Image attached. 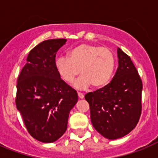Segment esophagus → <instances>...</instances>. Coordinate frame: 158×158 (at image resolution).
<instances>
[{"instance_id": "1", "label": "esophagus", "mask_w": 158, "mask_h": 158, "mask_svg": "<svg viewBox=\"0 0 158 158\" xmlns=\"http://www.w3.org/2000/svg\"><path fill=\"white\" fill-rule=\"evenodd\" d=\"M78 97H79V98H84V94L78 92Z\"/></svg>"}]
</instances>
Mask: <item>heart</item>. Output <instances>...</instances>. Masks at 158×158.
Returning <instances> with one entry per match:
<instances>
[{"instance_id": "obj_1", "label": "heart", "mask_w": 158, "mask_h": 158, "mask_svg": "<svg viewBox=\"0 0 158 158\" xmlns=\"http://www.w3.org/2000/svg\"><path fill=\"white\" fill-rule=\"evenodd\" d=\"M115 67V55L109 48L86 43L72 48L68 58L59 57L56 60L57 73L66 84H72L80 71L82 77L75 83L78 89L90 85L94 89L103 88L112 78Z\"/></svg>"}]
</instances>
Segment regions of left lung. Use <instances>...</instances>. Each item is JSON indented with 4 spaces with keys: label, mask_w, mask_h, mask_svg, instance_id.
<instances>
[{
    "label": "left lung",
    "mask_w": 158,
    "mask_h": 158,
    "mask_svg": "<svg viewBox=\"0 0 158 158\" xmlns=\"http://www.w3.org/2000/svg\"><path fill=\"white\" fill-rule=\"evenodd\" d=\"M119 65L105 87L85 94L94 129L109 139L128 135L135 128L142 111L143 83L130 57L117 49Z\"/></svg>",
    "instance_id": "obj_1"
}]
</instances>
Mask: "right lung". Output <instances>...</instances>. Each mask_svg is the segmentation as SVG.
Listing matches in <instances>:
<instances>
[{
  "instance_id": "right-lung-1",
  "label": "right lung",
  "mask_w": 158,
  "mask_h": 158,
  "mask_svg": "<svg viewBox=\"0 0 158 158\" xmlns=\"http://www.w3.org/2000/svg\"><path fill=\"white\" fill-rule=\"evenodd\" d=\"M64 38L43 41L29 52L18 77L15 104L29 135L52 143L64 135L77 92L64 83L56 69V54Z\"/></svg>"
}]
</instances>
